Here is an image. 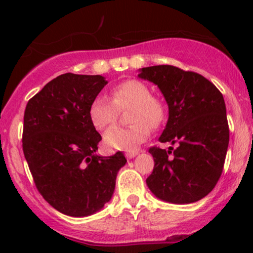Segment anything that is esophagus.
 Listing matches in <instances>:
<instances>
[{
  "instance_id": "esophagus-1",
  "label": "esophagus",
  "mask_w": 253,
  "mask_h": 253,
  "mask_svg": "<svg viewBox=\"0 0 253 253\" xmlns=\"http://www.w3.org/2000/svg\"><path fill=\"white\" fill-rule=\"evenodd\" d=\"M138 154V152L137 150H131V152H126V158H128V159H132V158H134L136 155Z\"/></svg>"
}]
</instances>
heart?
<instances>
[{"label": "heart", "instance_id": "b5f03b06", "mask_svg": "<svg viewBox=\"0 0 253 253\" xmlns=\"http://www.w3.org/2000/svg\"><path fill=\"white\" fill-rule=\"evenodd\" d=\"M111 99L98 95L89 106V119L95 128L104 129L115 124L120 110L129 111L131 126H114L104 134L106 147L115 150H133L150 134V127L158 128L167 119V104L138 79H127L111 88Z\"/></svg>", "mask_w": 253, "mask_h": 253}]
</instances>
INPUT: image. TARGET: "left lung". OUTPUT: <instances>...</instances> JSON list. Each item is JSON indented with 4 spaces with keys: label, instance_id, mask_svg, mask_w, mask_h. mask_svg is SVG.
Here are the masks:
<instances>
[{
    "label": "left lung",
    "instance_id": "left-lung-1",
    "mask_svg": "<svg viewBox=\"0 0 253 253\" xmlns=\"http://www.w3.org/2000/svg\"><path fill=\"white\" fill-rule=\"evenodd\" d=\"M138 76L157 84L169 105L159 142L177 144L169 150L149 148L154 169L148 187L167 202H197L215 187L223 172L229 145L223 94L200 73L175 66L144 67Z\"/></svg>",
    "mask_w": 253,
    "mask_h": 253
}]
</instances>
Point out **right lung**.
I'll use <instances>...</instances> for the list:
<instances>
[{
	"label": "right lung",
	"mask_w": 253,
	"mask_h": 253,
	"mask_svg": "<svg viewBox=\"0 0 253 253\" xmlns=\"http://www.w3.org/2000/svg\"><path fill=\"white\" fill-rule=\"evenodd\" d=\"M108 82L103 76L65 73L27 104L23 153L40 195L70 216H86L111 200L124 153L96 155L101 136L89 106Z\"/></svg>",
	"instance_id": "obj_1"
}]
</instances>
